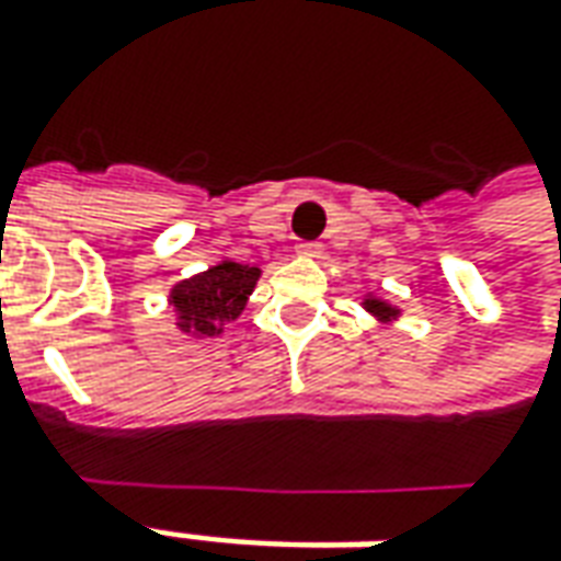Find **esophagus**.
I'll use <instances>...</instances> for the list:
<instances>
[{
	"instance_id": "esophagus-1",
	"label": "esophagus",
	"mask_w": 561,
	"mask_h": 561,
	"mask_svg": "<svg viewBox=\"0 0 561 561\" xmlns=\"http://www.w3.org/2000/svg\"><path fill=\"white\" fill-rule=\"evenodd\" d=\"M297 251L307 254V257H316V254H322V245L319 242H297Z\"/></svg>"
}]
</instances>
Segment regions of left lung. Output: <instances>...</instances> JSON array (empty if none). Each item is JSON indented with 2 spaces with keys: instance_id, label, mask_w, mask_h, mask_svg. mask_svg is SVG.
<instances>
[{
  "instance_id": "obj_1",
  "label": "left lung",
  "mask_w": 561,
  "mask_h": 561,
  "mask_svg": "<svg viewBox=\"0 0 561 561\" xmlns=\"http://www.w3.org/2000/svg\"><path fill=\"white\" fill-rule=\"evenodd\" d=\"M368 310L380 312V316H390V307H383V304H377V300H368Z\"/></svg>"
}]
</instances>
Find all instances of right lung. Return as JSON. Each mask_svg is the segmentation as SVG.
<instances>
[{
	"instance_id": "obj_1",
	"label": "right lung",
	"mask_w": 561,
	"mask_h": 561,
	"mask_svg": "<svg viewBox=\"0 0 561 561\" xmlns=\"http://www.w3.org/2000/svg\"><path fill=\"white\" fill-rule=\"evenodd\" d=\"M261 276L257 266L249 264H224L211 266L208 273H199L193 279L174 285L171 304L181 319V329H190L193 334H217L230 319H236L245 297L251 295L254 282Z\"/></svg>"
}]
</instances>
